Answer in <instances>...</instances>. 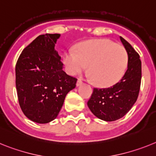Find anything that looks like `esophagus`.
<instances>
[{
  "label": "esophagus",
  "mask_w": 156,
  "mask_h": 156,
  "mask_svg": "<svg viewBox=\"0 0 156 156\" xmlns=\"http://www.w3.org/2000/svg\"><path fill=\"white\" fill-rule=\"evenodd\" d=\"M82 81H81V80H78V82H77V83H76V86H82Z\"/></svg>",
  "instance_id": "esophagus-1"
}]
</instances>
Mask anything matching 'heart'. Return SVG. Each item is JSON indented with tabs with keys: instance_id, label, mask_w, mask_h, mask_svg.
Listing matches in <instances>:
<instances>
[{
	"instance_id": "b5f03b06",
	"label": "heart",
	"mask_w": 156,
	"mask_h": 156,
	"mask_svg": "<svg viewBox=\"0 0 156 156\" xmlns=\"http://www.w3.org/2000/svg\"><path fill=\"white\" fill-rule=\"evenodd\" d=\"M77 52L69 49L63 54L67 72L75 75L87 68L88 78L101 87H108L119 82L128 63V54L124 47L107 39H95L81 43Z\"/></svg>"
}]
</instances>
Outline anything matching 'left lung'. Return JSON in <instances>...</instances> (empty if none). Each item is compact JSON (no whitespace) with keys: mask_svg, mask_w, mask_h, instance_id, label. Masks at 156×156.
<instances>
[{"mask_svg":"<svg viewBox=\"0 0 156 156\" xmlns=\"http://www.w3.org/2000/svg\"><path fill=\"white\" fill-rule=\"evenodd\" d=\"M128 54L126 71L122 79L105 89H93L87 103L92 113L106 122L115 121L126 115L136 101L141 81L140 55L131 44L120 37Z\"/></svg>","mask_w":156,"mask_h":156,"instance_id":"left-lung-1","label":"left lung"}]
</instances>
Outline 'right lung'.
Listing matches in <instances>:
<instances>
[{
    "label": "right lung",
    "instance_id": "1",
    "mask_svg": "<svg viewBox=\"0 0 156 156\" xmlns=\"http://www.w3.org/2000/svg\"><path fill=\"white\" fill-rule=\"evenodd\" d=\"M59 34L40 35L20 54L16 66V86L22 111L30 120L50 122L59 115L77 79L63 70L55 49Z\"/></svg>",
    "mask_w": 156,
    "mask_h": 156
}]
</instances>
